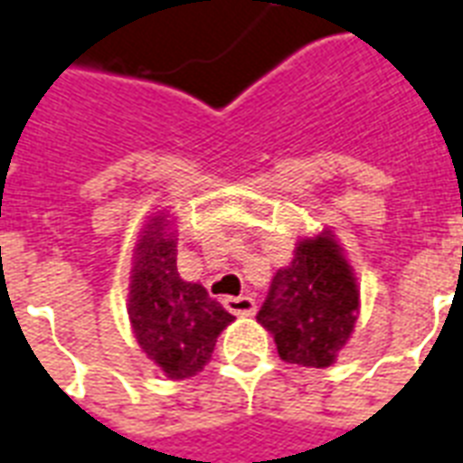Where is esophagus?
<instances>
[{"instance_id": "34e87169", "label": "esophagus", "mask_w": 463, "mask_h": 463, "mask_svg": "<svg viewBox=\"0 0 463 463\" xmlns=\"http://www.w3.org/2000/svg\"><path fill=\"white\" fill-rule=\"evenodd\" d=\"M222 304L235 317H250V314H255V299L252 297H228Z\"/></svg>"}]
</instances>
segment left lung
<instances>
[{
  "instance_id": "left-lung-1",
  "label": "left lung",
  "mask_w": 463,
  "mask_h": 463,
  "mask_svg": "<svg viewBox=\"0 0 463 463\" xmlns=\"http://www.w3.org/2000/svg\"><path fill=\"white\" fill-rule=\"evenodd\" d=\"M358 287L338 242L321 232L301 241L289 267L277 269L258 321L275 336L287 363L326 368L351 338Z\"/></svg>"
}]
</instances>
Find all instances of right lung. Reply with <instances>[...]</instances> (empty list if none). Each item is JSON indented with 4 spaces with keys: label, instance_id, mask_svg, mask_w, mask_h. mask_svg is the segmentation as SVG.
<instances>
[{
    "label": "right lung",
    "instance_id": "right-lung-1",
    "mask_svg": "<svg viewBox=\"0 0 463 463\" xmlns=\"http://www.w3.org/2000/svg\"><path fill=\"white\" fill-rule=\"evenodd\" d=\"M166 215L156 213L139 235L129 284V321L137 344L171 380L194 378L211 361L215 338L232 314L201 284L184 282L176 269V238Z\"/></svg>",
    "mask_w": 463,
    "mask_h": 463
}]
</instances>
